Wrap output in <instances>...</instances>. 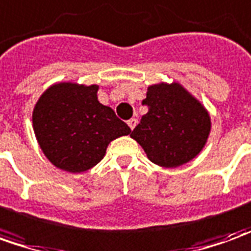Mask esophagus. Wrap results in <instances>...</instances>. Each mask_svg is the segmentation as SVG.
<instances>
[{"mask_svg":"<svg viewBox=\"0 0 251 251\" xmlns=\"http://www.w3.org/2000/svg\"><path fill=\"white\" fill-rule=\"evenodd\" d=\"M127 125H129V127H130V129H134V127H136V125H137V119L136 118H132V119H129V121H127Z\"/></svg>","mask_w":251,"mask_h":251,"instance_id":"obj_1","label":"esophagus"}]
</instances>
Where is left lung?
Wrapping results in <instances>:
<instances>
[{
  "label": "left lung",
  "mask_w": 251,
  "mask_h": 251,
  "mask_svg": "<svg viewBox=\"0 0 251 251\" xmlns=\"http://www.w3.org/2000/svg\"><path fill=\"white\" fill-rule=\"evenodd\" d=\"M143 104L148 112L130 137L143 147L150 161L163 168H177L203 150L210 134V115L183 85H151Z\"/></svg>",
  "instance_id": "1"
}]
</instances>
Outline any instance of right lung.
I'll return each mask as SVG.
<instances>
[{
  "mask_svg": "<svg viewBox=\"0 0 251 251\" xmlns=\"http://www.w3.org/2000/svg\"><path fill=\"white\" fill-rule=\"evenodd\" d=\"M97 85L59 82L48 88L32 111L42 152L56 168L81 173L101 161L112 140L132 132L112 108L97 100Z\"/></svg>",
  "mask_w": 251,
  "mask_h": 251,
  "instance_id": "1",
  "label": "right lung"
}]
</instances>
